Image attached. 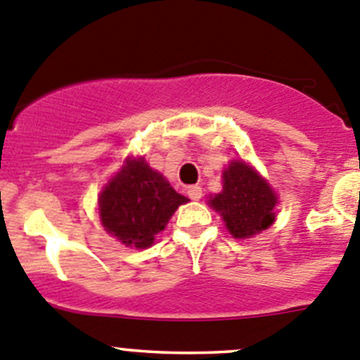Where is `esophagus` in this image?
<instances>
[{"mask_svg":"<svg viewBox=\"0 0 360 360\" xmlns=\"http://www.w3.org/2000/svg\"><path fill=\"white\" fill-rule=\"evenodd\" d=\"M188 197H190L191 200H200L202 188L200 186H188Z\"/></svg>","mask_w":360,"mask_h":360,"instance_id":"esophagus-1","label":"esophagus"}]
</instances>
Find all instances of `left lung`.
I'll use <instances>...</instances> for the list:
<instances>
[{
	"instance_id": "1",
	"label": "left lung",
	"mask_w": 360,
	"mask_h": 360,
	"mask_svg": "<svg viewBox=\"0 0 360 360\" xmlns=\"http://www.w3.org/2000/svg\"><path fill=\"white\" fill-rule=\"evenodd\" d=\"M221 177L223 190L209 197V205L221 214L226 230L236 239L253 237L273 225L278 197L253 167L232 160Z\"/></svg>"
}]
</instances>
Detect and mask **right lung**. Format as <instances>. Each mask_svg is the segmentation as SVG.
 Masks as SVG:
<instances>
[{
	"label": "right lung",
	"instance_id": "right-lung-1",
	"mask_svg": "<svg viewBox=\"0 0 360 360\" xmlns=\"http://www.w3.org/2000/svg\"><path fill=\"white\" fill-rule=\"evenodd\" d=\"M186 202L144 158H127L100 193V221L124 246L146 250Z\"/></svg>",
	"mask_w": 360,
	"mask_h": 360
}]
</instances>
